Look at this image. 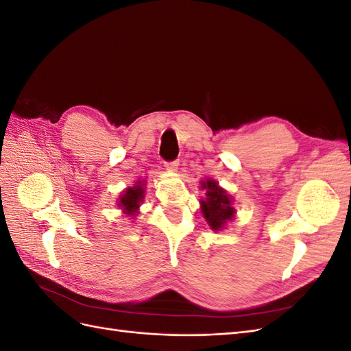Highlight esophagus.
Masks as SVG:
<instances>
[{
    "label": "esophagus",
    "instance_id": "obj_1",
    "mask_svg": "<svg viewBox=\"0 0 351 351\" xmlns=\"http://www.w3.org/2000/svg\"><path fill=\"white\" fill-rule=\"evenodd\" d=\"M178 165H180L178 159H176V161H167V162H164V167H165L167 169H169V171H177Z\"/></svg>",
    "mask_w": 351,
    "mask_h": 351
}]
</instances>
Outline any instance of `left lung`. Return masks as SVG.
Returning a JSON list of instances; mask_svg holds the SVG:
<instances>
[{"instance_id": "obj_1", "label": "left lung", "mask_w": 351, "mask_h": 351, "mask_svg": "<svg viewBox=\"0 0 351 351\" xmlns=\"http://www.w3.org/2000/svg\"><path fill=\"white\" fill-rule=\"evenodd\" d=\"M202 189H206V199L200 202L204 217L212 228L219 230L224 227L227 221L234 217L236 210L231 208V199L227 196L226 190L218 187L212 180L202 183Z\"/></svg>"}]
</instances>
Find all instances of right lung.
<instances>
[{
  "instance_id": "1",
  "label": "right lung",
  "mask_w": 351,
  "mask_h": 351,
  "mask_svg": "<svg viewBox=\"0 0 351 351\" xmlns=\"http://www.w3.org/2000/svg\"><path fill=\"white\" fill-rule=\"evenodd\" d=\"M143 199V189L141 183H137V186L130 187L127 190L125 195L120 197V206L123 208L124 212H127L129 215H133L134 212L139 208V202Z\"/></svg>"
}]
</instances>
